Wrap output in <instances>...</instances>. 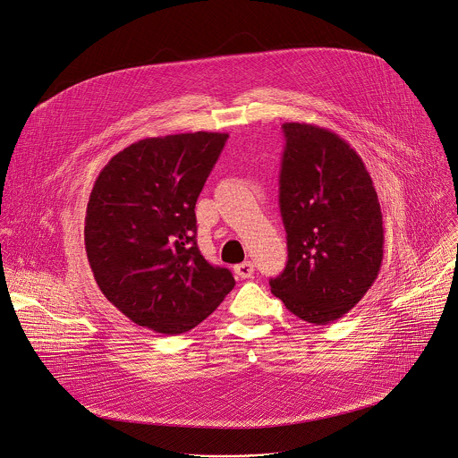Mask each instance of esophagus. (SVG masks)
<instances>
[{"label": "esophagus", "mask_w": 458, "mask_h": 458, "mask_svg": "<svg viewBox=\"0 0 458 458\" xmlns=\"http://www.w3.org/2000/svg\"><path fill=\"white\" fill-rule=\"evenodd\" d=\"M234 272H236V276H238V278L247 280V278H250L252 274H254V267H252V263H250V261H243V263L234 265Z\"/></svg>", "instance_id": "esophagus-1"}]
</instances>
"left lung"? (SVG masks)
<instances>
[{
    "mask_svg": "<svg viewBox=\"0 0 458 458\" xmlns=\"http://www.w3.org/2000/svg\"><path fill=\"white\" fill-rule=\"evenodd\" d=\"M280 211L289 259L272 294L300 319L328 325L353 309L377 280L385 227L362 158L337 133L285 123Z\"/></svg>",
    "mask_w": 458,
    "mask_h": 458,
    "instance_id": "obj_1",
    "label": "left lung"
}]
</instances>
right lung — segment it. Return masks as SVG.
<instances>
[{
  "label": "right lung",
  "instance_id": "add662e5",
  "mask_svg": "<svg viewBox=\"0 0 458 458\" xmlns=\"http://www.w3.org/2000/svg\"><path fill=\"white\" fill-rule=\"evenodd\" d=\"M227 133L148 137L119 151L89 193L84 247L94 278L128 319L158 334L202 323L233 291L195 240L197 199Z\"/></svg>",
  "mask_w": 458,
  "mask_h": 458
}]
</instances>
